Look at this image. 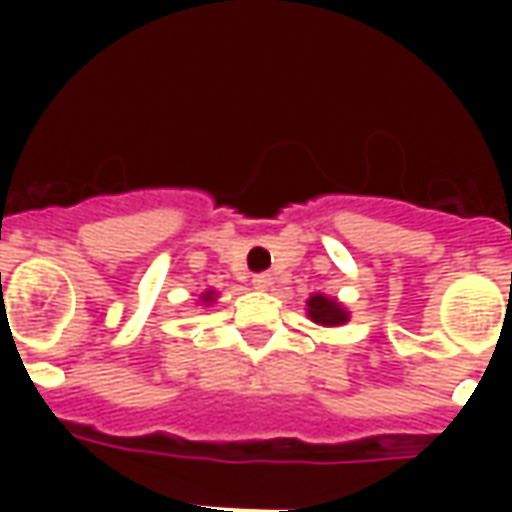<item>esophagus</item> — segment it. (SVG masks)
<instances>
[{"label": "esophagus", "instance_id": "1", "mask_svg": "<svg viewBox=\"0 0 512 512\" xmlns=\"http://www.w3.org/2000/svg\"><path fill=\"white\" fill-rule=\"evenodd\" d=\"M252 285H255L257 290H268L274 285V277H271V274H257V277L252 279Z\"/></svg>", "mask_w": 512, "mask_h": 512}]
</instances>
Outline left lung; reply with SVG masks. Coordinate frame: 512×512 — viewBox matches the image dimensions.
<instances>
[{
	"mask_svg": "<svg viewBox=\"0 0 512 512\" xmlns=\"http://www.w3.org/2000/svg\"><path fill=\"white\" fill-rule=\"evenodd\" d=\"M307 318L318 326H340V323H348V312L340 301L329 299L323 293H312L310 301H307Z\"/></svg>",
	"mask_w": 512,
	"mask_h": 512,
	"instance_id": "8db88e82",
	"label": "left lung"
}]
</instances>
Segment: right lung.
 <instances>
[{"instance_id": "right-lung-1", "label": "right lung", "mask_w": 512, "mask_h": 512, "mask_svg": "<svg viewBox=\"0 0 512 512\" xmlns=\"http://www.w3.org/2000/svg\"><path fill=\"white\" fill-rule=\"evenodd\" d=\"M0 277H2V274H0ZM213 296H216V290H205V293H202V301L208 304V301H213Z\"/></svg>"}]
</instances>
